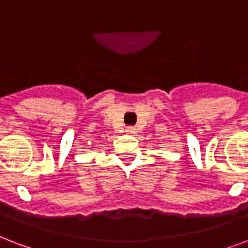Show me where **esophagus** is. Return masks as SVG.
<instances>
[{"instance_id":"1","label":"esophagus","mask_w":248,"mask_h":248,"mask_svg":"<svg viewBox=\"0 0 248 248\" xmlns=\"http://www.w3.org/2000/svg\"><path fill=\"white\" fill-rule=\"evenodd\" d=\"M126 134H129V135L137 134V130H135L134 127H126Z\"/></svg>"}]
</instances>
